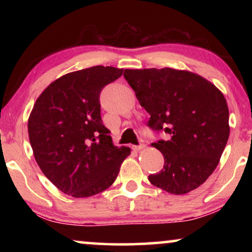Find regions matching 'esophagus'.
Here are the masks:
<instances>
[{"instance_id":"34e87169","label":"esophagus","mask_w":252,"mask_h":252,"mask_svg":"<svg viewBox=\"0 0 252 252\" xmlns=\"http://www.w3.org/2000/svg\"><path fill=\"white\" fill-rule=\"evenodd\" d=\"M144 148H146V144H143V143L139 144V146H133V149L135 151H140V150L144 149Z\"/></svg>"}]
</instances>
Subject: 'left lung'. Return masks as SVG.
<instances>
[{"label": "left lung", "mask_w": 252, "mask_h": 252, "mask_svg": "<svg viewBox=\"0 0 252 252\" xmlns=\"http://www.w3.org/2000/svg\"><path fill=\"white\" fill-rule=\"evenodd\" d=\"M124 77L150 115L149 126L170 135L153 143L165 164L149 181L174 195L198 188L216 170L228 141L225 96L212 82L187 70L126 68Z\"/></svg>", "instance_id": "8db88e82"}]
</instances>
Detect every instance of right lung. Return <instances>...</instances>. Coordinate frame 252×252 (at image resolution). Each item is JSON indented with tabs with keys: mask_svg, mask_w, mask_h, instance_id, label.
<instances>
[{
	"mask_svg": "<svg viewBox=\"0 0 252 252\" xmlns=\"http://www.w3.org/2000/svg\"><path fill=\"white\" fill-rule=\"evenodd\" d=\"M123 68L93 66L51 82L34 103L29 137L43 174L64 194L91 197L115 182L128 147H116L101 119L99 93Z\"/></svg>",
	"mask_w": 252,
	"mask_h": 252,
	"instance_id": "right-lung-1",
	"label": "right lung"
}]
</instances>
